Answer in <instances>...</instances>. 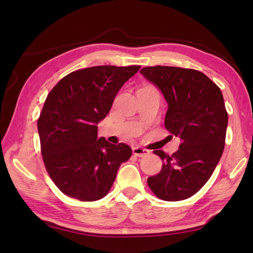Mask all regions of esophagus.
Instances as JSON below:
<instances>
[{
    "label": "esophagus",
    "mask_w": 253,
    "mask_h": 253,
    "mask_svg": "<svg viewBox=\"0 0 253 253\" xmlns=\"http://www.w3.org/2000/svg\"><path fill=\"white\" fill-rule=\"evenodd\" d=\"M132 153L137 155L139 158H143V157H147L148 154H150V151L147 149H143L141 147H135L132 148Z\"/></svg>",
    "instance_id": "obj_1"
}]
</instances>
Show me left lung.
<instances>
[{
	"label": "left lung",
	"instance_id": "obj_1",
	"mask_svg": "<svg viewBox=\"0 0 253 253\" xmlns=\"http://www.w3.org/2000/svg\"><path fill=\"white\" fill-rule=\"evenodd\" d=\"M140 74L162 92L165 127L181 141L171 155L155 150L163 166L148 185L162 200H185L204 186L223 154L228 115L222 91L196 69L153 66Z\"/></svg>",
	"mask_w": 253,
	"mask_h": 253
}]
</instances>
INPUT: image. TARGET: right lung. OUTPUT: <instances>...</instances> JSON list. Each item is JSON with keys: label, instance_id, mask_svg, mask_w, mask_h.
<instances>
[{"label": "right lung", "instance_id": "add662e5", "mask_svg": "<svg viewBox=\"0 0 253 253\" xmlns=\"http://www.w3.org/2000/svg\"><path fill=\"white\" fill-rule=\"evenodd\" d=\"M140 66H94L68 74L47 94L38 120L41 153L52 180L66 196L95 201L107 195L131 148L98 137V124Z\"/></svg>", "mask_w": 253, "mask_h": 253}]
</instances>
